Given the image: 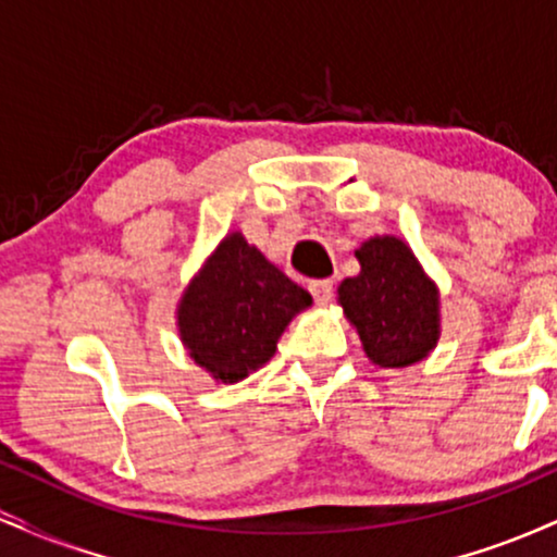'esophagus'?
<instances>
[{
  "label": "esophagus",
  "instance_id": "1",
  "mask_svg": "<svg viewBox=\"0 0 557 557\" xmlns=\"http://www.w3.org/2000/svg\"><path fill=\"white\" fill-rule=\"evenodd\" d=\"M308 290L319 306H326L334 298V285L330 280H313V283H308Z\"/></svg>",
  "mask_w": 557,
  "mask_h": 557
}]
</instances>
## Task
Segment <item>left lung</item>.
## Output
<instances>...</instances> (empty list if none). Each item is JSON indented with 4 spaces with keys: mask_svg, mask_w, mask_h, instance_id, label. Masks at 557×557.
<instances>
[{
    "mask_svg": "<svg viewBox=\"0 0 557 557\" xmlns=\"http://www.w3.org/2000/svg\"><path fill=\"white\" fill-rule=\"evenodd\" d=\"M360 272L337 287V304L379 368L425 360L441 337V293L410 246L371 236L355 249Z\"/></svg>",
    "mask_w": 557,
    "mask_h": 557,
    "instance_id": "obj_1",
    "label": "left lung"
}]
</instances>
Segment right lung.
<instances>
[{
  "label": "right lung",
  "mask_w": 557,
  "mask_h": 557,
  "mask_svg": "<svg viewBox=\"0 0 557 557\" xmlns=\"http://www.w3.org/2000/svg\"><path fill=\"white\" fill-rule=\"evenodd\" d=\"M311 304L304 287L233 231L181 293L178 337L218 384H238L272 358L287 324Z\"/></svg>",
  "instance_id": "right-lung-1"
}]
</instances>
